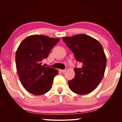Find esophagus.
<instances>
[{
	"label": "esophagus",
	"mask_w": 122,
	"mask_h": 122,
	"mask_svg": "<svg viewBox=\"0 0 122 122\" xmlns=\"http://www.w3.org/2000/svg\"><path fill=\"white\" fill-rule=\"evenodd\" d=\"M59 71L61 72V73H65V72L66 71V69H60Z\"/></svg>",
	"instance_id": "34e87169"
}]
</instances>
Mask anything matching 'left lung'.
I'll return each mask as SVG.
<instances>
[{"label":"left lung","mask_w":122,"mask_h":122,"mask_svg":"<svg viewBox=\"0 0 122 122\" xmlns=\"http://www.w3.org/2000/svg\"><path fill=\"white\" fill-rule=\"evenodd\" d=\"M62 40L82 64L81 68L74 69L75 76L68 81L69 88L78 95L90 93L104 75L107 57L103 47L96 39L83 34L63 37Z\"/></svg>","instance_id":"8db88e82"}]
</instances>
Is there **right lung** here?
I'll use <instances>...</instances> for the list:
<instances>
[{
	"instance_id": "right-lung-1",
	"label": "right lung",
	"mask_w": 122,
	"mask_h": 122,
	"mask_svg": "<svg viewBox=\"0 0 122 122\" xmlns=\"http://www.w3.org/2000/svg\"><path fill=\"white\" fill-rule=\"evenodd\" d=\"M59 40L42 35H32L18 47L15 53L16 69L22 86L30 93L40 95L51 88L58 71L41 64Z\"/></svg>"
}]
</instances>
